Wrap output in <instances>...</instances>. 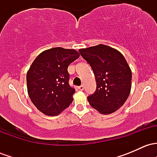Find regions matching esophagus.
<instances>
[{
    "instance_id": "1",
    "label": "esophagus",
    "mask_w": 157,
    "mask_h": 157,
    "mask_svg": "<svg viewBox=\"0 0 157 157\" xmlns=\"http://www.w3.org/2000/svg\"><path fill=\"white\" fill-rule=\"evenodd\" d=\"M77 89H78V90H80V91H82V90L84 89V86H78V87H77Z\"/></svg>"
}]
</instances>
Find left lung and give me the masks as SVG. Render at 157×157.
I'll list each match as a JSON object with an SVG mask.
<instances>
[{
    "instance_id": "obj_1",
    "label": "left lung",
    "mask_w": 157,
    "mask_h": 157,
    "mask_svg": "<svg viewBox=\"0 0 157 157\" xmlns=\"http://www.w3.org/2000/svg\"><path fill=\"white\" fill-rule=\"evenodd\" d=\"M90 64L97 82L94 94L87 97L90 105L102 114H110L123 105L131 92V70L121 52L99 44L80 48Z\"/></svg>"
}]
</instances>
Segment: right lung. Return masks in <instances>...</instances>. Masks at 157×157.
Instances as JSON below:
<instances>
[{
  "mask_svg": "<svg viewBox=\"0 0 157 157\" xmlns=\"http://www.w3.org/2000/svg\"><path fill=\"white\" fill-rule=\"evenodd\" d=\"M80 55L75 49L61 47L41 52L27 71V91L40 112L56 116L73 101L75 90L68 84V66Z\"/></svg>",
  "mask_w": 157,
  "mask_h": 157,
  "instance_id": "obj_1",
  "label": "right lung"
}]
</instances>
